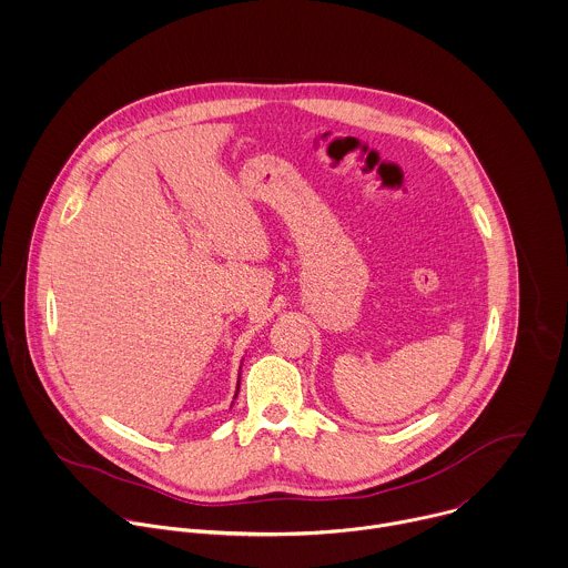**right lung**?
I'll list each match as a JSON object with an SVG mask.
<instances>
[{
    "mask_svg": "<svg viewBox=\"0 0 568 568\" xmlns=\"http://www.w3.org/2000/svg\"><path fill=\"white\" fill-rule=\"evenodd\" d=\"M242 371V368H240ZM237 389H240V381H237ZM235 396H237V392H235Z\"/></svg>",
    "mask_w": 568,
    "mask_h": 568,
    "instance_id": "obj_1",
    "label": "right lung"
}]
</instances>
